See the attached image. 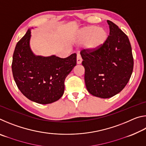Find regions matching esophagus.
Listing matches in <instances>:
<instances>
[{
	"label": "esophagus",
	"instance_id": "1",
	"mask_svg": "<svg viewBox=\"0 0 146 146\" xmlns=\"http://www.w3.org/2000/svg\"><path fill=\"white\" fill-rule=\"evenodd\" d=\"M82 58L81 57V55L79 53H78L77 56H76V62H77L78 64H81V62H82Z\"/></svg>",
	"mask_w": 146,
	"mask_h": 146
}]
</instances>
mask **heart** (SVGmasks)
Listing matches in <instances>:
<instances>
[{"label":"heart","mask_w":146,"mask_h":146,"mask_svg":"<svg viewBox=\"0 0 146 146\" xmlns=\"http://www.w3.org/2000/svg\"><path fill=\"white\" fill-rule=\"evenodd\" d=\"M106 38L107 33L104 29L98 28L95 26H90L81 29L77 40L79 43H85L86 48L93 51L102 46Z\"/></svg>","instance_id":"b5f03b06"}]
</instances>
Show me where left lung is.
Wrapping results in <instances>:
<instances>
[{
    "label": "left lung",
    "instance_id": "left-lung-1",
    "mask_svg": "<svg viewBox=\"0 0 146 146\" xmlns=\"http://www.w3.org/2000/svg\"><path fill=\"white\" fill-rule=\"evenodd\" d=\"M107 23L110 35L102 45L95 50L80 51L86 88L92 95L102 98L112 97L125 88L134 64L127 36L113 22Z\"/></svg>",
    "mask_w": 146,
    "mask_h": 146
}]
</instances>
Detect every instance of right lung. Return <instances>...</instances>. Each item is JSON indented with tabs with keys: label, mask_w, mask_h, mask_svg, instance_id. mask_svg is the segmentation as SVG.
<instances>
[{
	"label": "right lung",
	"mask_w": 146,
	"mask_h": 146,
	"mask_svg": "<svg viewBox=\"0 0 146 146\" xmlns=\"http://www.w3.org/2000/svg\"><path fill=\"white\" fill-rule=\"evenodd\" d=\"M28 29L17 42L11 68L21 92L31 101L47 104L63 95L64 81L76 64V54L62 58L55 55L42 57L33 55L29 47Z\"/></svg>",
	"instance_id": "1"
}]
</instances>
